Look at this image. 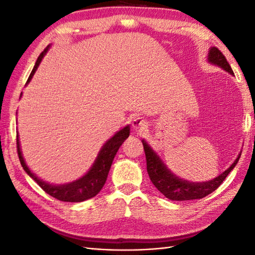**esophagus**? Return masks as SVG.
<instances>
[{"mask_svg": "<svg viewBox=\"0 0 255 255\" xmlns=\"http://www.w3.org/2000/svg\"><path fill=\"white\" fill-rule=\"evenodd\" d=\"M132 127L134 129L139 131V129H144L147 127V123L142 118H134L132 120Z\"/></svg>", "mask_w": 255, "mask_h": 255, "instance_id": "1", "label": "esophagus"}]
</instances>
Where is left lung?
Here are the masks:
<instances>
[{
	"label": "left lung",
	"mask_w": 255,
	"mask_h": 255,
	"mask_svg": "<svg viewBox=\"0 0 255 255\" xmlns=\"http://www.w3.org/2000/svg\"><path fill=\"white\" fill-rule=\"evenodd\" d=\"M208 62L212 64L220 66L226 72L234 75V71L227 62L225 55L220 52V50L216 47L211 48L208 52ZM144 146V151L146 156L147 172L150 178V181L156 186L158 191L165 195L167 199L172 201H189L203 199L206 195L211 194L216 190L218 186L223 183V181L229 174V172L236 167L237 162L239 161L241 154L231 165L227 170H225L222 174H219L213 180L206 181V182H189V181L180 179L173 174L156 152L151 149V147L146 143V140H142Z\"/></svg>",
	"instance_id": "obj_1"
}]
</instances>
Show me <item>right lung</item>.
<instances>
[{
	"label": "right lung",
	"mask_w": 255,
	"mask_h": 255,
	"mask_svg": "<svg viewBox=\"0 0 255 255\" xmlns=\"http://www.w3.org/2000/svg\"><path fill=\"white\" fill-rule=\"evenodd\" d=\"M49 50V46L44 49L40 55L38 56L36 61V64L33 66V69L30 73L29 77L27 80V84L30 82L33 74H35L36 70L38 69L39 64L47 53ZM129 135V127L123 128L120 131L117 132L113 136L106 142V144L103 146V148L100 149L99 154L96 158L94 165L89 169V171L83 175L82 178L78 180L73 181L71 183L66 184H50L48 182H44L41 179H39L35 173L30 171V169L27 167L26 162L24 160V157L21 155L19 139H18V133H17V154L19 157V161L21 167L24 168V170L27 172L30 178H32L36 182L39 184V186L48 193L49 195L53 196L54 199L62 201V202H83L92 199V197L97 195L99 192L103 189L105 185L107 178H108V173L112 165L113 158H115L117 151L120 148V146L123 144Z\"/></svg>",
	"instance_id": "add662e5"
}]
</instances>
